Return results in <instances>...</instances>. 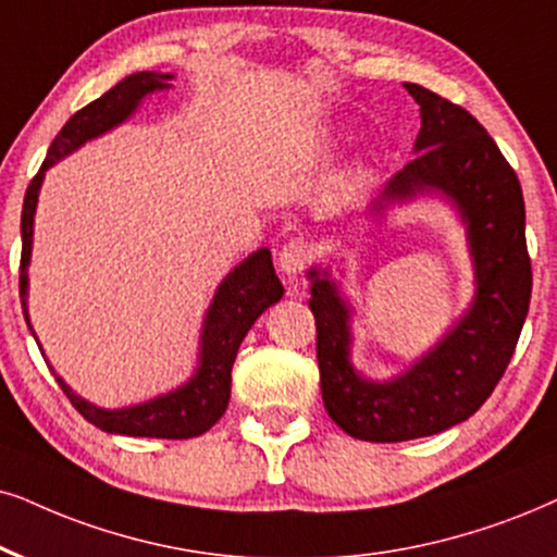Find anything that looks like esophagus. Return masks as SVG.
<instances>
[{
	"instance_id": "esophagus-1",
	"label": "esophagus",
	"mask_w": 557,
	"mask_h": 557,
	"mask_svg": "<svg viewBox=\"0 0 557 557\" xmlns=\"http://www.w3.org/2000/svg\"><path fill=\"white\" fill-rule=\"evenodd\" d=\"M308 259H311V244L302 242V238H293V242H287L283 249H280L277 264L287 277L295 280L302 270H306Z\"/></svg>"
}]
</instances>
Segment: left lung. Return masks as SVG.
<instances>
[{
	"mask_svg": "<svg viewBox=\"0 0 557 557\" xmlns=\"http://www.w3.org/2000/svg\"><path fill=\"white\" fill-rule=\"evenodd\" d=\"M404 87L421 108L417 157L385 185L375 213L424 193L453 200L468 226L475 300L419 362L375 383L349 362V306L326 270L308 272L323 406L344 432L364 442L432 436L473 417L506 372L532 295L517 172L466 108L419 84Z\"/></svg>",
	"mask_w": 557,
	"mask_h": 557,
	"instance_id": "left-lung-1",
	"label": "left lung"
}]
</instances>
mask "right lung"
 I'll return each instance as SVG.
<instances>
[{
  "label": "right lung",
  "mask_w": 557,
  "mask_h": 557,
  "mask_svg": "<svg viewBox=\"0 0 557 557\" xmlns=\"http://www.w3.org/2000/svg\"><path fill=\"white\" fill-rule=\"evenodd\" d=\"M172 74L157 72H138L125 76L115 87L104 91L100 100L89 102L87 108L74 112L66 125L53 138L48 157L27 185L23 202V257H20V300H23V313L27 326V264H30L33 251V218L38 206V193L44 185L46 169L55 161L69 157V153L87 144L89 138L102 136L104 131L121 125L125 117L136 112L138 102L146 95L157 89H166ZM283 283L277 280L272 267L270 249H259L251 257H246L228 277L218 285L215 298L210 302L206 323H202L200 336V362H197L195 375L180 385L177 391L166 393L146 404L128 408H100L69 388L61 377L59 385L72 400V406L82 413L89 424L108 434L125 436H157V440H189L200 436L215 424L226 411L231 398V368H234L236 351L242 347L246 331L255 326V321L262 315L272 302L283 298ZM33 331V326H30ZM35 336V331H33ZM40 347V344H38Z\"/></svg>",
  "instance_id": "add662e5"
}]
</instances>
